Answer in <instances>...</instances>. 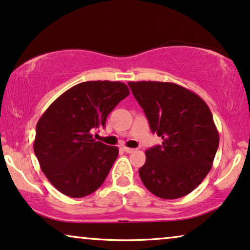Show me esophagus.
Returning <instances> with one entry per match:
<instances>
[{
	"label": "esophagus",
	"instance_id": "esophagus-1",
	"mask_svg": "<svg viewBox=\"0 0 250 250\" xmlns=\"http://www.w3.org/2000/svg\"><path fill=\"white\" fill-rule=\"evenodd\" d=\"M123 150H124L125 153H127V154H132V153H134L135 149H133V148H128V147H124V148H123Z\"/></svg>",
	"mask_w": 250,
	"mask_h": 250
}]
</instances>
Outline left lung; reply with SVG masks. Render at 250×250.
<instances>
[{
	"label": "left lung",
	"instance_id": "obj_1",
	"mask_svg": "<svg viewBox=\"0 0 250 250\" xmlns=\"http://www.w3.org/2000/svg\"><path fill=\"white\" fill-rule=\"evenodd\" d=\"M161 146L146 150L139 176L161 199H179L196 188L211 170L219 134L209 106L199 95L172 83L129 82Z\"/></svg>",
	"mask_w": 250,
	"mask_h": 250
}]
</instances>
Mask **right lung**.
Instances as JSON below:
<instances>
[{"mask_svg": "<svg viewBox=\"0 0 250 250\" xmlns=\"http://www.w3.org/2000/svg\"><path fill=\"white\" fill-rule=\"evenodd\" d=\"M129 94L119 82H86L51 103L35 128L34 153L55 188L83 197L99 188L118 156V148L93 139L106 117Z\"/></svg>", "mask_w": 250, "mask_h": 250, "instance_id": "obj_1", "label": "right lung"}]
</instances>
